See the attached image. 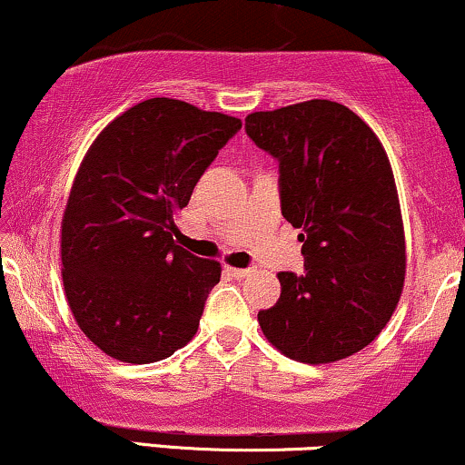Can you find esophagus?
Returning a JSON list of instances; mask_svg holds the SVG:
<instances>
[{
  "instance_id": "esophagus-1",
  "label": "esophagus",
  "mask_w": 465,
  "mask_h": 465,
  "mask_svg": "<svg viewBox=\"0 0 465 465\" xmlns=\"http://www.w3.org/2000/svg\"><path fill=\"white\" fill-rule=\"evenodd\" d=\"M229 272H232V276H236V279H244V276L252 274V268H229Z\"/></svg>"
}]
</instances>
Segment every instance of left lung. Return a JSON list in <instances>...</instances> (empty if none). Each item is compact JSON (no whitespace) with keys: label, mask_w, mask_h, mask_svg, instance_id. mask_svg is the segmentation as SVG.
Returning <instances> with one entry per match:
<instances>
[{"label":"left lung","mask_w":465,"mask_h":465,"mask_svg":"<svg viewBox=\"0 0 465 465\" xmlns=\"http://www.w3.org/2000/svg\"><path fill=\"white\" fill-rule=\"evenodd\" d=\"M279 161L281 210L301 229L304 274L279 272L281 298L257 313L281 354L307 364L348 358L381 332L405 281L395 175L378 134L345 104L304 101L244 120Z\"/></svg>","instance_id":"8db88e82"}]
</instances>
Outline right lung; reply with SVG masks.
<instances>
[{
    "label": "right lung",
    "instance_id": "obj_1",
    "mask_svg": "<svg viewBox=\"0 0 465 465\" xmlns=\"http://www.w3.org/2000/svg\"><path fill=\"white\" fill-rule=\"evenodd\" d=\"M238 117L150 98L94 139L62 219V281L87 339L115 361L148 364L195 337L221 263L173 242L175 221Z\"/></svg>",
    "mask_w": 465,
    "mask_h": 465
}]
</instances>
